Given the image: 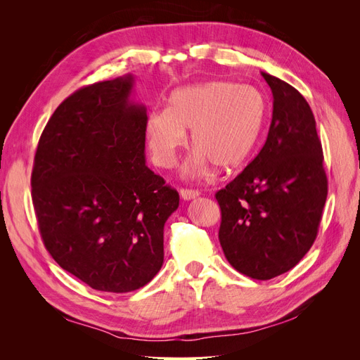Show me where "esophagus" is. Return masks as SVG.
I'll list each match as a JSON object with an SVG mask.
<instances>
[{
    "instance_id": "34e87169",
    "label": "esophagus",
    "mask_w": 360,
    "mask_h": 360,
    "mask_svg": "<svg viewBox=\"0 0 360 360\" xmlns=\"http://www.w3.org/2000/svg\"><path fill=\"white\" fill-rule=\"evenodd\" d=\"M180 197L184 201H189L200 197V191H195V189H180Z\"/></svg>"
}]
</instances>
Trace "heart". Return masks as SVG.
<instances>
[{
    "label": "heart",
    "mask_w": 360,
    "mask_h": 360,
    "mask_svg": "<svg viewBox=\"0 0 360 360\" xmlns=\"http://www.w3.org/2000/svg\"><path fill=\"white\" fill-rule=\"evenodd\" d=\"M267 117V99L257 86L230 81L184 85L169 94L167 110L148 114L146 138L153 162L169 168L191 130L195 148L183 172L198 176L210 163L219 169L240 167L257 147Z\"/></svg>",
    "instance_id": "1"
}]
</instances>
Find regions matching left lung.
Instances as JSON below:
<instances>
[{"label": "left lung", "mask_w": 360, "mask_h": 360, "mask_svg": "<svg viewBox=\"0 0 360 360\" xmlns=\"http://www.w3.org/2000/svg\"><path fill=\"white\" fill-rule=\"evenodd\" d=\"M261 75L274 94L267 139L257 158L216 192V200L228 263L266 281L292 269L311 249L328 198V177L308 102L290 84Z\"/></svg>", "instance_id": "1"}]
</instances>
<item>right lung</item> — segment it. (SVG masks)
<instances>
[{
    "label": "right lung",
    "mask_w": 360,
    "mask_h": 360,
    "mask_svg": "<svg viewBox=\"0 0 360 360\" xmlns=\"http://www.w3.org/2000/svg\"><path fill=\"white\" fill-rule=\"evenodd\" d=\"M134 76L82 86L40 136L31 197L48 252L94 290L144 287L163 263V226L179 192L146 167Z\"/></svg>",
    "instance_id": "add662e5"
}]
</instances>
